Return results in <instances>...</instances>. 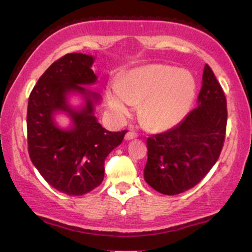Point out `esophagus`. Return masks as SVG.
<instances>
[{
	"label": "esophagus",
	"instance_id": "obj_1",
	"mask_svg": "<svg viewBox=\"0 0 252 252\" xmlns=\"http://www.w3.org/2000/svg\"><path fill=\"white\" fill-rule=\"evenodd\" d=\"M137 137V135L135 134V132H132V131H128L126 134V136H124V140L126 141H130V140H134V138H136Z\"/></svg>",
	"mask_w": 252,
	"mask_h": 252
}]
</instances>
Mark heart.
Wrapping results in <instances>:
<instances>
[{
  "mask_svg": "<svg viewBox=\"0 0 252 252\" xmlns=\"http://www.w3.org/2000/svg\"><path fill=\"white\" fill-rule=\"evenodd\" d=\"M196 97L192 73L175 66L152 63L135 67L106 90L110 114L123 121L134 104L141 103L138 115L153 131L174 128L187 116Z\"/></svg>",
  "mask_w": 252,
  "mask_h": 252,
  "instance_id": "obj_1",
  "label": "heart"
}]
</instances>
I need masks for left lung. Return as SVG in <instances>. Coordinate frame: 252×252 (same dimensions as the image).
Masks as SVG:
<instances>
[{
  "label": "left lung",
  "instance_id": "1",
  "mask_svg": "<svg viewBox=\"0 0 252 252\" xmlns=\"http://www.w3.org/2000/svg\"><path fill=\"white\" fill-rule=\"evenodd\" d=\"M226 122V98L215 73L205 65L198 106L173 129L147 140V184L166 195L194 187L220 155Z\"/></svg>",
  "mask_w": 252,
  "mask_h": 252
}]
</instances>
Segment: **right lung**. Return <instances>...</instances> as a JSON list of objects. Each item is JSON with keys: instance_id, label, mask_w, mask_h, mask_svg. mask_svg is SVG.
<instances>
[{"instance_id": "add662e5", "label": "right lung", "mask_w": 252, "mask_h": 252, "mask_svg": "<svg viewBox=\"0 0 252 252\" xmlns=\"http://www.w3.org/2000/svg\"><path fill=\"white\" fill-rule=\"evenodd\" d=\"M96 58L66 54L37 80L28 99V153L35 168L53 189L83 195L102 184L106 156L122 143L126 130L104 129L94 116L100 94L86 86L97 83L92 71ZM82 99L79 106L70 97ZM66 114L70 126L63 128L56 115Z\"/></svg>"}]
</instances>
